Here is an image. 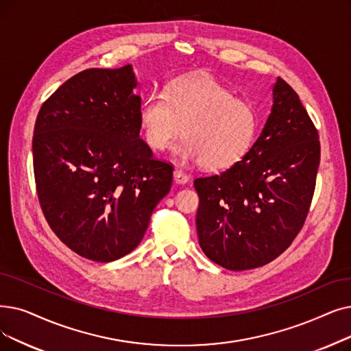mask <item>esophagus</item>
Returning a JSON list of instances; mask_svg holds the SVG:
<instances>
[{"label":"esophagus","mask_w":351,"mask_h":351,"mask_svg":"<svg viewBox=\"0 0 351 351\" xmlns=\"http://www.w3.org/2000/svg\"><path fill=\"white\" fill-rule=\"evenodd\" d=\"M173 179H175L176 184L184 185V184H186V182L189 180V175H188L186 172L182 171V169H175V172H173Z\"/></svg>","instance_id":"obj_1"}]
</instances>
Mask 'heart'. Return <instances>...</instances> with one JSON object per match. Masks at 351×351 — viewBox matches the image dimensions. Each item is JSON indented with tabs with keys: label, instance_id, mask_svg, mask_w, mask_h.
<instances>
[{
	"label": "heart",
	"instance_id": "1",
	"mask_svg": "<svg viewBox=\"0 0 351 351\" xmlns=\"http://www.w3.org/2000/svg\"><path fill=\"white\" fill-rule=\"evenodd\" d=\"M146 143L165 150L184 130L175 146L182 160H201L210 171L237 165L251 147L255 114L251 106L208 74L179 77L167 84L165 96L147 95L139 109Z\"/></svg>",
	"mask_w": 351,
	"mask_h": 351
}]
</instances>
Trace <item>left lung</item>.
Returning a JSON list of instances; mask_svg holds the SVG:
<instances>
[{
  "label": "left lung",
  "instance_id": "8db88e82",
  "mask_svg": "<svg viewBox=\"0 0 351 351\" xmlns=\"http://www.w3.org/2000/svg\"><path fill=\"white\" fill-rule=\"evenodd\" d=\"M318 165V132L293 87L278 77L271 113L247 155L219 175L193 182L205 255L231 271L276 260L307 218Z\"/></svg>",
  "mask_w": 351,
  "mask_h": 351
}]
</instances>
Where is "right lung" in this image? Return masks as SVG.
I'll return each instance as SVG.
<instances>
[{"label":"right lung","mask_w":351,"mask_h":351,"mask_svg":"<svg viewBox=\"0 0 351 351\" xmlns=\"http://www.w3.org/2000/svg\"><path fill=\"white\" fill-rule=\"evenodd\" d=\"M138 86L132 64L84 70L44 101L36 120L43 213L60 241L91 261L132 252L171 191L172 165L139 138Z\"/></svg>","instance_id":"add662e5"}]
</instances>
